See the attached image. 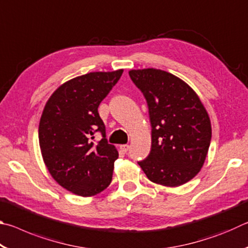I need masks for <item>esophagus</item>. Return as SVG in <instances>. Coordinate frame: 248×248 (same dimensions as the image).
I'll return each instance as SVG.
<instances>
[{"instance_id": "34e87169", "label": "esophagus", "mask_w": 248, "mask_h": 248, "mask_svg": "<svg viewBox=\"0 0 248 248\" xmlns=\"http://www.w3.org/2000/svg\"><path fill=\"white\" fill-rule=\"evenodd\" d=\"M129 148H130V146L128 144H123V145H120V151H121V152H124V153H127Z\"/></svg>"}]
</instances>
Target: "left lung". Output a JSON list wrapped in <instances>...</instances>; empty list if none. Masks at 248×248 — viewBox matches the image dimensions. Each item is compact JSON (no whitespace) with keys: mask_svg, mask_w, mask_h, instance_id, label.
Here are the masks:
<instances>
[{"mask_svg":"<svg viewBox=\"0 0 248 248\" xmlns=\"http://www.w3.org/2000/svg\"><path fill=\"white\" fill-rule=\"evenodd\" d=\"M143 93L152 125V146L139 165L148 178L178 187L199 173L211 141V121L196 92L176 75L154 68L130 70Z\"/></svg>","mask_w":248,"mask_h":248,"instance_id":"left-lung-1","label":"left lung"}]
</instances>
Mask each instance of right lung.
Segmentation results:
<instances>
[{
	"label": "right lung",
	"mask_w": 248,
	"mask_h": 248,
	"mask_svg": "<svg viewBox=\"0 0 248 248\" xmlns=\"http://www.w3.org/2000/svg\"><path fill=\"white\" fill-rule=\"evenodd\" d=\"M123 72H91L71 78L45 105L38 133L41 155L52 178L74 195L95 196L111 183L119 154L108 144L98 106ZM97 131L103 139L94 145L91 140Z\"/></svg>",
	"instance_id": "right-lung-1"
}]
</instances>
